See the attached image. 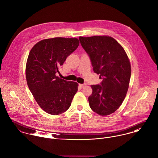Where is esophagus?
Listing matches in <instances>:
<instances>
[{
  "mask_svg": "<svg viewBox=\"0 0 158 158\" xmlns=\"http://www.w3.org/2000/svg\"><path fill=\"white\" fill-rule=\"evenodd\" d=\"M85 84H79V87H81V88H83L84 87H85Z\"/></svg>",
  "mask_w": 158,
  "mask_h": 158,
  "instance_id": "obj_1",
  "label": "esophagus"
}]
</instances>
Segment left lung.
Returning a JSON list of instances; mask_svg holds the SVG:
<instances>
[{
	"mask_svg": "<svg viewBox=\"0 0 158 158\" xmlns=\"http://www.w3.org/2000/svg\"><path fill=\"white\" fill-rule=\"evenodd\" d=\"M82 47L89 56L93 69L102 79L92 85L89 97L92 110L104 116L115 112L122 104L128 90L131 64L123 47L107 36H80Z\"/></svg>",
	"mask_w": 158,
	"mask_h": 158,
	"instance_id": "left-lung-1",
	"label": "left lung"
}]
</instances>
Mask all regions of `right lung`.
Returning <instances> with one entry per match:
<instances>
[{
	"label": "right lung",
	"mask_w": 158,
	"mask_h": 158,
	"mask_svg": "<svg viewBox=\"0 0 158 158\" xmlns=\"http://www.w3.org/2000/svg\"><path fill=\"white\" fill-rule=\"evenodd\" d=\"M79 44L77 38L57 37L39 41L30 51L26 68L27 83L40 107L49 114L67 110L77 91V82L60 79L56 73Z\"/></svg>",
	"instance_id": "1"
}]
</instances>
